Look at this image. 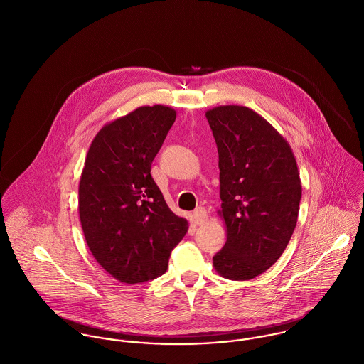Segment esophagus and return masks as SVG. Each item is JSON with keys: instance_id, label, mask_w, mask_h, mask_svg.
<instances>
[{"instance_id": "34e87169", "label": "esophagus", "mask_w": 364, "mask_h": 364, "mask_svg": "<svg viewBox=\"0 0 364 364\" xmlns=\"http://www.w3.org/2000/svg\"><path fill=\"white\" fill-rule=\"evenodd\" d=\"M193 220H195V223H196L198 225L205 224V223L208 221V211H206L205 208H196V210L193 211Z\"/></svg>"}]
</instances>
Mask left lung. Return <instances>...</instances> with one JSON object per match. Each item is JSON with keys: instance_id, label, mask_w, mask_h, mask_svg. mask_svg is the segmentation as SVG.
<instances>
[{"instance_id": "8db88e82", "label": "left lung", "mask_w": 364, "mask_h": 364, "mask_svg": "<svg viewBox=\"0 0 364 364\" xmlns=\"http://www.w3.org/2000/svg\"><path fill=\"white\" fill-rule=\"evenodd\" d=\"M206 117L218 151V214L227 231L213 266L225 279L250 280L276 263L293 235L301 200L297 162L287 140L247 106H215Z\"/></svg>"}]
</instances>
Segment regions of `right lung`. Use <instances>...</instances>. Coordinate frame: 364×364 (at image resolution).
<instances>
[{
    "mask_svg": "<svg viewBox=\"0 0 364 364\" xmlns=\"http://www.w3.org/2000/svg\"><path fill=\"white\" fill-rule=\"evenodd\" d=\"M176 117L164 105L140 106L94 137L78 186L87 245L116 280L136 284L164 274L189 228L171 211L150 171Z\"/></svg>",
    "mask_w": 364,
    "mask_h": 364,
    "instance_id": "obj_1",
    "label": "right lung"
}]
</instances>
